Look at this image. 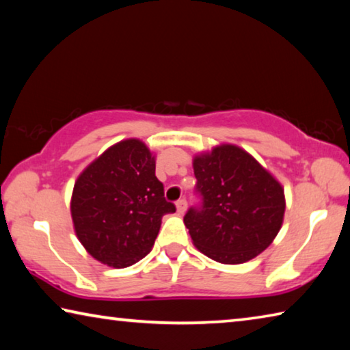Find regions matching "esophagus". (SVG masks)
I'll list each match as a JSON object with an SVG mask.
<instances>
[{
    "label": "esophagus",
    "mask_w": 350,
    "mask_h": 350,
    "mask_svg": "<svg viewBox=\"0 0 350 350\" xmlns=\"http://www.w3.org/2000/svg\"><path fill=\"white\" fill-rule=\"evenodd\" d=\"M176 210H177V213H179V215H183V213H185V210H187V200L185 199L177 200Z\"/></svg>",
    "instance_id": "34e87169"
}]
</instances>
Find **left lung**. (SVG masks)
<instances>
[{
	"instance_id": "obj_1",
	"label": "left lung",
	"mask_w": 350,
	"mask_h": 350,
	"mask_svg": "<svg viewBox=\"0 0 350 350\" xmlns=\"http://www.w3.org/2000/svg\"><path fill=\"white\" fill-rule=\"evenodd\" d=\"M193 170L200 208L183 217L193 244L221 264H242L267 248L286 211L284 188L252 154L221 144L196 154Z\"/></svg>"
}]
</instances>
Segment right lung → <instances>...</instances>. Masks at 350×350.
Here are the masks:
<instances>
[{
  "mask_svg": "<svg viewBox=\"0 0 350 350\" xmlns=\"http://www.w3.org/2000/svg\"><path fill=\"white\" fill-rule=\"evenodd\" d=\"M174 211L156 177V157L139 139L100 154L77 177L70 198L77 238L94 259L114 269L145 258L163 215Z\"/></svg>",
  "mask_w": 350,
  "mask_h": 350,
  "instance_id": "right-lung-1",
  "label": "right lung"
}]
</instances>
